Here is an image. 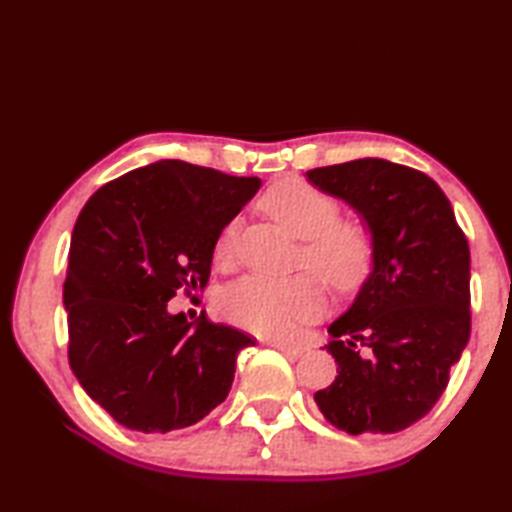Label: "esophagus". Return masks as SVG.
I'll list each match as a JSON object with an SVG mask.
<instances>
[{
	"label": "esophagus",
	"mask_w": 512,
	"mask_h": 512,
	"mask_svg": "<svg viewBox=\"0 0 512 512\" xmlns=\"http://www.w3.org/2000/svg\"><path fill=\"white\" fill-rule=\"evenodd\" d=\"M262 343L268 345V348H275V350H280L284 354H289V357H300V354L305 352V350H302V345L287 343V341H280V339H264Z\"/></svg>",
	"instance_id": "obj_1"
}]
</instances>
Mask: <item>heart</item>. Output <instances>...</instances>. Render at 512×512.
Instances as JSON below:
<instances>
[{
  "label": "heart",
  "mask_w": 512,
  "mask_h": 512,
  "mask_svg": "<svg viewBox=\"0 0 512 512\" xmlns=\"http://www.w3.org/2000/svg\"><path fill=\"white\" fill-rule=\"evenodd\" d=\"M264 210L291 235L305 239L302 264L325 277L336 293H352L368 280L377 259L372 230L357 219H339L341 203L325 189L302 178L275 183L262 196ZM235 253V228L225 225L214 241L216 262ZM221 314L264 336L291 334L325 309V287L316 275L300 273L287 280L248 275L230 284L219 298Z\"/></svg>",
  "instance_id": "b5f03b06"
}]
</instances>
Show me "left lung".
<instances>
[{"label":"left lung","instance_id":"1","mask_svg":"<svg viewBox=\"0 0 512 512\" xmlns=\"http://www.w3.org/2000/svg\"><path fill=\"white\" fill-rule=\"evenodd\" d=\"M363 214L377 259L354 305L329 325L336 379L314 395L345 433H397L422 420L470 339V246L427 173L379 158L307 171Z\"/></svg>","mask_w":512,"mask_h":512}]
</instances>
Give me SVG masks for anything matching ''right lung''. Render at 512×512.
Segmentation results:
<instances>
[{"label":"right lung","instance_id":"obj_1","mask_svg":"<svg viewBox=\"0 0 512 512\" xmlns=\"http://www.w3.org/2000/svg\"><path fill=\"white\" fill-rule=\"evenodd\" d=\"M259 189L183 160L128 171L76 219L65 277L67 357L94 402L128 429L167 433L230 393L248 334L167 302L210 280L214 241Z\"/></svg>","mask_w":512,"mask_h":512}]
</instances>
